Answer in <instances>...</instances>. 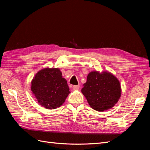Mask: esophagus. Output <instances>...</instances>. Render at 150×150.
I'll list each match as a JSON object with an SVG mask.
<instances>
[{"label":"esophagus","mask_w":150,"mask_h":150,"mask_svg":"<svg viewBox=\"0 0 150 150\" xmlns=\"http://www.w3.org/2000/svg\"><path fill=\"white\" fill-rule=\"evenodd\" d=\"M72 88H73L74 89L78 90V89H79V85H74V86H72Z\"/></svg>","instance_id":"obj_1"}]
</instances>
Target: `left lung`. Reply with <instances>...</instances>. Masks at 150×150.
Returning a JSON list of instances; mask_svg holds the SVG:
<instances>
[{
    "label": "left lung",
    "mask_w": 150,
    "mask_h": 150,
    "mask_svg": "<svg viewBox=\"0 0 150 150\" xmlns=\"http://www.w3.org/2000/svg\"><path fill=\"white\" fill-rule=\"evenodd\" d=\"M81 92L93 109L104 111L111 109L121 97L120 81L108 71L89 72Z\"/></svg>",
    "instance_id": "1"
}]
</instances>
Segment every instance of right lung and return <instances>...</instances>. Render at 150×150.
<instances>
[{
    "label": "right lung",
    "instance_id": "add662e5",
    "mask_svg": "<svg viewBox=\"0 0 150 150\" xmlns=\"http://www.w3.org/2000/svg\"><path fill=\"white\" fill-rule=\"evenodd\" d=\"M30 88L40 105L49 110L62 105L70 93L67 81L58 68L39 71L32 81Z\"/></svg>",
    "mask_w": 150,
    "mask_h": 150
}]
</instances>
